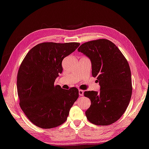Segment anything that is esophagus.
<instances>
[{
  "mask_svg": "<svg viewBox=\"0 0 149 149\" xmlns=\"http://www.w3.org/2000/svg\"><path fill=\"white\" fill-rule=\"evenodd\" d=\"M78 93H79L80 96H82L84 95V91L82 90V89H79V90H78Z\"/></svg>",
  "mask_w": 149,
  "mask_h": 149,
  "instance_id": "34e87169",
  "label": "esophagus"
}]
</instances>
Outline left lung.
<instances>
[{"label": "left lung", "mask_w": 149, "mask_h": 149, "mask_svg": "<svg viewBox=\"0 0 149 149\" xmlns=\"http://www.w3.org/2000/svg\"><path fill=\"white\" fill-rule=\"evenodd\" d=\"M78 51L91 62L92 76L97 77L100 91H88L91 100L86 111L89 122L105 126L117 121L127 109L132 93L131 71L127 60L111 41L100 39L81 45Z\"/></svg>", "instance_id": "8db88e82"}]
</instances>
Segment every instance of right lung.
<instances>
[{
  "mask_svg": "<svg viewBox=\"0 0 149 149\" xmlns=\"http://www.w3.org/2000/svg\"><path fill=\"white\" fill-rule=\"evenodd\" d=\"M78 43H40L27 53L19 67L17 87L19 105L33 124L49 129L65 121L78 98V89H63L54 85L63 71L64 58L73 52Z\"/></svg>",
  "mask_w": 149,
  "mask_h": 149,
  "instance_id": "right-lung-1",
  "label": "right lung"
}]
</instances>
